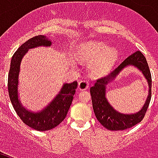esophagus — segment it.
<instances>
[{
  "mask_svg": "<svg viewBox=\"0 0 158 158\" xmlns=\"http://www.w3.org/2000/svg\"><path fill=\"white\" fill-rule=\"evenodd\" d=\"M89 81H88V80H85V79L80 80L79 82V89H81V90H85V89H88V88H89Z\"/></svg>",
  "mask_w": 158,
  "mask_h": 158,
  "instance_id": "obj_1",
  "label": "esophagus"
}]
</instances>
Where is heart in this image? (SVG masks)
<instances>
[{"mask_svg":"<svg viewBox=\"0 0 158 158\" xmlns=\"http://www.w3.org/2000/svg\"><path fill=\"white\" fill-rule=\"evenodd\" d=\"M76 56L80 62H91L89 72L96 77L105 75L113 68L118 59L115 49L108 48L103 42L88 41L77 48Z\"/></svg>","mask_w":158,"mask_h":158,"instance_id":"obj_1","label":"heart"}]
</instances>
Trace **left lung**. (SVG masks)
Returning <instances> with one entry per match:
<instances>
[{"label":"left lung","mask_w":158,"mask_h":158,"mask_svg":"<svg viewBox=\"0 0 158 158\" xmlns=\"http://www.w3.org/2000/svg\"><path fill=\"white\" fill-rule=\"evenodd\" d=\"M129 65H135L143 72L148 83L149 94L140 111L132 114H123L117 112L107 102L106 98V85L116 77L122 69ZM89 91L95 115L97 120L106 129L109 130H123L136 125L144 118L152 97V75L146 57L139 51L133 53L108 75L97 79L95 85L90 87Z\"/></svg>","instance_id":"1"}]
</instances>
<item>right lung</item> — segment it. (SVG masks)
Masks as SVG:
<instances>
[{
	"label": "right lung",
	"mask_w": 158,
	"mask_h": 158,
	"mask_svg": "<svg viewBox=\"0 0 158 158\" xmlns=\"http://www.w3.org/2000/svg\"><path fill=\"white\" fill-rule=\"evenodd\" d=\"M51 45L52 41L45 35L35 36L27 40L12 56L8 73L7 85L9 97L13 108L26 125L38 131H45L53 129L64 120L71 106L75 89L78 87L77 81L71 84H64L61 91L52 100V102L45 106V108L38 113H32L21 105L19 100L18 85L20 64L23 57L29 49L37 46H51Z\"/></svg>",
	"instance_id": "right-lung-1"
}]
</instances>
